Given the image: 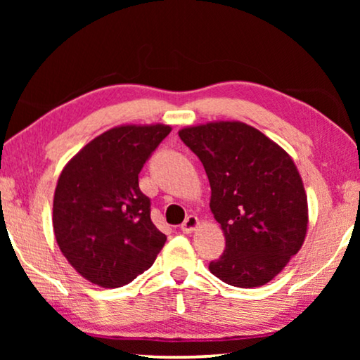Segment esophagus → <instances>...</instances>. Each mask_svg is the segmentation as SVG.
Masks as SVG:
<instances>
[{"mask_svg": "<svg viewBox=\"0 0 360 360\" xmlns=\"http://www.w3.org/2000/svg\"><path fill=\"white\" fill-rule=\"evenodd\" d=\"M196 228H198V218H196L195 214L186 216V219L180 226V229L184 231V233H186V234L191 233V231H195Z\"/></svg>", "mask_w": 360, "mask_h": 360, "instance_id": "1", "label": "esophagus"}]
</instances>
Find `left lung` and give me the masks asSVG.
<instances>
[{
  "label": "left lung",
  "instance_id": "obj_1",
  "mask_svg": "<svg viewBox=\"0 0 360 360\" xmlns=\"http://www.w3.org/2000/svg\"><path fill=\"white\" fill-rule=\"evenodd\" d=\"M179 136L205 167L210 208L226 236L211 274L240 288L270 282L307 234V193L293 160L244 122H210Z\"/></svg>",
  "mask_w": 360,
  "mask_h": 360
}]
</instances>
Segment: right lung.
<instances>
[{
    "mask_svg": "<svg viewBox=\"0 0 360 360\" xmlns=\"http://www.w3.org/2000/svg\"><path fill=\"white\" fill-rule=\"evenodd\" d=\"M170 126L103 132L65 165L53 195V233L72 267L91 283L117 288L154 264L167 236L150 219L139 174Z\"/></svg>",
    "mask_w": 360,
    "mask_h": 360,
    "instance_id": "1",
    "label": "right lung"
}]
</instances>
